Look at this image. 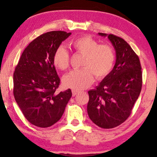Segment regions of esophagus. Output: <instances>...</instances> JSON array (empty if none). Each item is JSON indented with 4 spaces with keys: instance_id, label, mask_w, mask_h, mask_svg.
<instances>
[{
    "instance_id": "1",
    "label": "esophagus",
    "mask_w": 157,
    "mask_h": 157,
    "mask_svg": "<svg viewBox=\"0 0 157 157\" xmlns=\"http://www.w3.org/2000/svg\"><path fill=\"white\" fill-rule=\"evenodd\" d=\"M78 91H77V90H72V94H73V96H75V95L78 94Z\"/></svg>"
}]
</instances>
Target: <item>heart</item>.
<instances>
[{"mask_svg": "<svg viewBox=\"0 0 157 157\" xmlns=\"http://www.w3.org/2000/svg\"><path fill=\"white\" fill-rule=\"evenodd\" d=\"M73 50L83 55L82 68L71 71L63 77V83L74 90L86 89L97 79L105 78L112 70L115 62V52L109 45L101 44L89 36H82L70 43ZM70 62V53L64 46L57 48L53 55V63L57 68L66 70Z\"/></svg>", "mask_w": 157, "mask_h": 157, "instance_id": "b5f03b06", "label": "heart"}]
</instances>
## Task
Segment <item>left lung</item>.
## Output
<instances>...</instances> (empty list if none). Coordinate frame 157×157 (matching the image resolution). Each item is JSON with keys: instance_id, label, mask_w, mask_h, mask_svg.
I'll list each match as a JSON object with an SVG mask.
<instances>
[{"instance_id": "left-lung-1", "label": "left lung", "mask_w": 157, "mask_h": 157, "mask_svg": "<svg viewBox=\"0 0 157 157\" xmlns=\"http://www.w3.org/2000/svg\"><path fill=\"white\" fill-rule=\"evenodd\" d=\"M108 36L116 53L113 70L95 89L89 91L87 112L93 123L111 129L124 123L132 113L142 88V71L139 58L121 37Z\"/></svg>"}]
</instances>
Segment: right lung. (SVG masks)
<instances>
[{
	"label": "right lung",
	"instance_id": "1",
	"mask_svg": "<svg viewBox=\"0 0 157 157\" xmlns=\"http://www.w3.org/2000/svg\"><path fill=\"white\" fill-rule=\"evenodd\" d=\"M71 34L51 31L36 37L23 50L15 68V100L25 118L36 127L56 123L72 96L70 89L57 92L60 79L53 63L55 50Z\"/></svg>",
	"mask_w": 157,
	"mask_h": 157
}]
</instances>
